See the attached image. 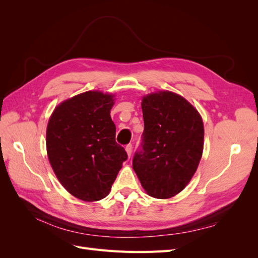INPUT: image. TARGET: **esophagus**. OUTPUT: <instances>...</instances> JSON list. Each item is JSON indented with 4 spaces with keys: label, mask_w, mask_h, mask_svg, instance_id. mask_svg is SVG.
<instances>
[{
    "label": "esophagus",
    "mask_w": 258,
    "mask_h": 258,
    "mask_svg": "<svg viewBox=\"0 0 258 258\" xmlns=\"http://www.w3.org/2000/svg\"><path fill=\"white\" fill-rule=\"evenodd\" d=\"M124 150H126L128 157L130 158V156H131V154H132V145H131V144H128L126 147H124Z\"/></svg>",
    "instance_id": "1"
}]
</instances>
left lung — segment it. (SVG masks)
<instances>
[{"label":"left lung","mask_w":258,"mask_h":258,"mask_svg":"<svg viewBox=\"0 0 258 258\" xmlns=\"http://www.w3.org/2000/svg\"><path fill=\"white\" fill-rule=\"evenodd\" d=\"M142 150L132 167L148 196L169 199L188 185L204 153L201 115L184 97L159 90L142 97Z\"/></svg>","instance_id":"left-lung-1"}]
</instances>
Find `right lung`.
<instances>
[{
    "label": "right lung",
    "mask_w": 258,
    "mask_h": 258,
    "mask_svg": "<svg viewBox=\"0 0 258 258\" xmlns=\"http://www.w3.org/2000/svg\"><path fill=\"white\" fill-rule=\"evenodd\" d=\"M115 95L89 90L62 101L49 117L46 150L61 185L72 196L98 201L111 191L127 153L115 141Z\"/></svg>",
    "instance_id": "right-lung-1"
}]
</instances>
